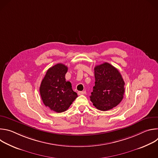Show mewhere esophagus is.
I'll return each mask as SVG.
<instances>
[{"instance_id": "esophagus-1", "label": "esophagus", "mask_w": 158, "mask_h": 158, "mask_svg": "<svg viewBox=\"0 0 158 158\" xmlns=\"http://www.w3.org/2000/svg\"><path fill=\"white\" fill-rule=\"evenodd\" d=\"M86 93V92L85 91H79L78 93H77V94H79V95H82V94H85Z\"/></svg>"}]
</instances>
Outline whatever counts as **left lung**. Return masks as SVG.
Wrapping results in <instances>:
<instances>
[{
    "label": "left lung",
    "mask_w": 158,
    "mask_h": 158,
    "mask_svg": "<svg viewBox=\"0 0 158 158\" xmlns=\"http://www.w3.org/2000/svg\"><path fill=\"white\" fill-rule=\"evenodd\" d=\"M95 85L90 96L93 105L106 111L117 106L123 100L124 81L113 65L104 62L94 67Z\"/></svg>",
    "instance_id": "obj_1"
}]
</instances>
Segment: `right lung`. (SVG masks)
Wrapping results in <instances>:
<instances>
[{
	"mask_svg": "<svg viewBox=\"0 0 158 158\" xmlns=\"http://www.w3.org/2000/svg\"><path fill=\"white\" fill-rule=\"evenodd\" d=\"M67 67L59 63L49 68L40 85V94L43 103L56 112L65 111L77 97L71 83L66 81Z\"/></svg>",
	"mask_w": 158,
	"mask_h": 158,
	"instance_id": "1",
	"label": "right lung"
}]
</instances>
